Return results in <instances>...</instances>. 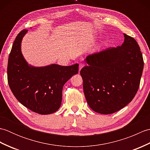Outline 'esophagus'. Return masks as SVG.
Masks as SVG:
<instances>
[{
    "label": "esophagus",
    "mask_w": 150,
    "mask_h": 150,
    "mask_svg": "<svg viewBox=\"0 0 150 150\" xmlns=\"http://www.w3.org/2000/svg\"><path fill=\"white\" fill-rule=\"evenodd\" d=\"M84 66V65L83 64H82V63L79 64V73H80V71L81 70V69H82V68H83Z\"/></svg>",
    "instance_id": "1"
}]
</instances>
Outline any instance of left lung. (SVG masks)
<instances>
[{
    "instance_id": "8db88e82",
    "label": "left lung",
    "mask_w": 150,
    "mask_h": 150,
    "mask_svg": "<svg viewBox=\"0 0 150 150\" xmlns=\"http://www.w3.org/2000/svg\"><path fill=\"white\" fill-rule=\"evenodd\" d=\"M120 46L90 54L81 70L83 90L91 110L98 113H113L128 104L139 88L144 68L137 41L124 33Z\"/></svg>"
}]
</instances>
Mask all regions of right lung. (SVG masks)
Returning <instances> with one entry per match:
<instances>
[{
    "label": "right lung",
    "mask_w": 150,
    "mask_h": 150,
    "mask_svg": "<svg viewBox=\"0 0 150 150\" xmlns=\"http://www.w3.org/2000/svg\"><path fill=\"white\" fill-rule=\"evenodd\" d=\"M28 31H21L13 44L8 63V84L15 98L25 107L41 115L53 113L60 107L62 88L78 73L79 64H28L21 52L22 40Z\"/></svg>",
    "instance_id": "add662e5"
}]
</instances>
